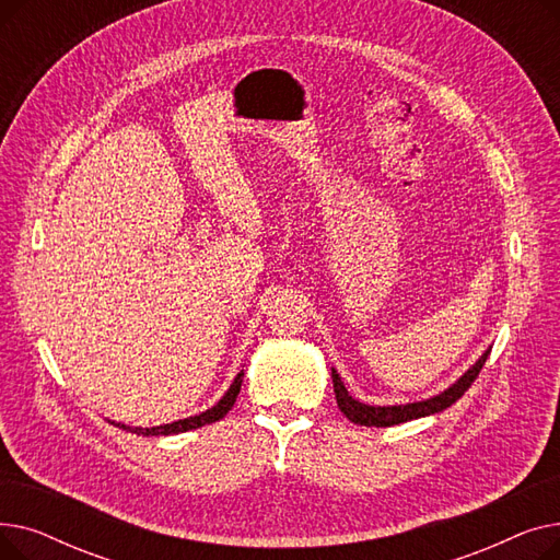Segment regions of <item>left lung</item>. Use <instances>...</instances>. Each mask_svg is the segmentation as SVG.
Returning <instances> with one entry per match:
<instances>
[{
  "label": "left lung",
  "instance_id": "left-lung-1",
  "mask_svg": "<svg viewBox=\"0 0 560 560\" xmlns=\"http://www.w3.org/2000/svg\"><path fill=\"white\" fill-rule=\"evenodd\" d=\"M488 354H490V347L483 351L481 359L456 381V384H452L443 393H438V395H433L429 399H422V401L395 404V406H370V404H363V401L354 399L347 393L336 368H331L336 401H338V408L345 413V418L351 420L354 424H361V427H395V424H401V422H408V420L427 418V416H433V413H440V410L450 408L454 401H458L465 395V390L472 386V381L479 376Z\"/></svg>",
  "mask_w": 560,
  "mask_h": 560
}]
</instances>
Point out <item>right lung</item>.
<instances>
[{
  "instance_id": "obj_1",
  "label": "right lung",
  "mask_w": 560,
  "mask_h": 560,
  "mask_svg": "<svg viewBox=\"0 0 560 560\" xmlns=\"http://www.w3.org/2000/svg\"><path fill=\"white\" fill-rule=\"evenodd\" d=\"M243 376H245V372L241 370L238 374H235V378H233V384L229 386V390L224 393V397L215 404V406H211L209 410H203V413H199V416H190V418H186V420H176V422H170V424H161V427H127V424H122V422H113L115 427H120V429H127V431H131V433H138V435H174V433H184V431H192V429H199V427H203V424H213V422H218V420H222L229 410H231V406L235 404V397H238V393H241V386H243Z\"/></svg>"
}]
</instances>
